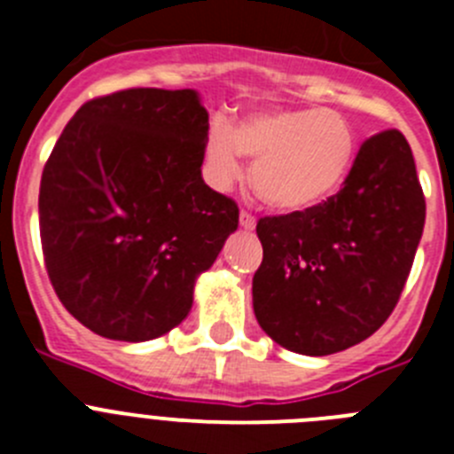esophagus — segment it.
Returning <instances> with one entry per match:
<instances>
[{
	"label": "esophagus",
	"mask_w": 454,
	"mask_h": 454,
	"mask_svg": "<svg viewBox=\"0 0 454 454\" xmlns=\"http://www.w3.org/2000/svg\"><path fill=\"white\" fill-rule=\"evenodd\" d=\"M254 224L256 218L250 211H240V227H243V230H254Z\"/></svg>",
	"instance_id": "esophagus-1"
}]
</instances>
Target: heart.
I'll return each instance as SVG.
<instances>
[{"instance_id": "b5f03b06", "label": "heart", "mask_w": 454, "mask_h": 454, "mask_svg": "<svg viewBox=\"0 0 454 454\" xmlns=\"http://www.w3.org/2000/svg\"><path fill=\"white\" fill-rule=\"evenodd\" d=\"M254 159L252 184L270 207L298 214L320 207L346 184L356 156V134L330 108H270L236 124L215 120L207 136L211 184L227 188Z\"/></svg>"}]
</instances>
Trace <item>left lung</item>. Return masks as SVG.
<instances>
[{"label": "left lung", "instance_id": "left-lung-1", "mask_svg": "<svg viewBox=\"0 0 454 454\" xmlns=\"http://www.w3.org/2000/svg\"><path fill=\"white\" fill-rule=\"evenodd\" d=\"M425 195L398 129L364 140L320 207L256 223L254 316L286 350L323 356L375 334L395 309L423 236Z\"/></svg>", "mask_w": 454, "mask_h": 454}]
</instances>
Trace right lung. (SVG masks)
Returning a JSON list of instances; mask_svg holds the SVG:
<instances>
[{"label": "right lung", "instance_id": "obj_1", "mask_svg": "<svg viewBox=\"0 0 454 454\" xmlns=\"http://www.w3.org/2000/svg\"><path fill=\"white\" fill-rule=\"evenodd\" d=\"M208 114L195 90L127 88L88 99L43 170L50 282L83 327L150 340L191 311L195 277L239 227L202 179Z\"/></svg>", "mask_w": 454, "mask_h": 454}]
</instances>
